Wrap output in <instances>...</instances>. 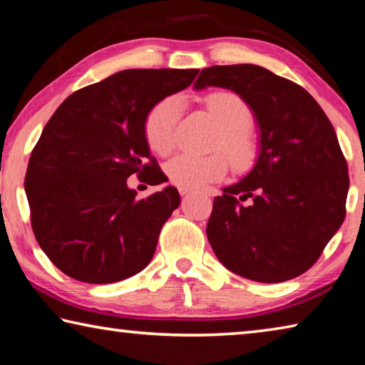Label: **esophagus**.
Listing matches in <instances>:
<instances>
[{
    "mask_svg": "<svg viewBox=\"0 0 365 365\" xmlns=\"http://www.w3.org/2000/svg\"><path fill=\"white\" fill-rule=\"evenodd\" d=\"M178 191H180V195H182V196H185V195H190V193H191V190H188V188H180Z\"/></svg>",
    "mask_w": 365,
    "mask_h": 365,
    "instance_id": "obj_1",
    "label": "esophagus"
}]
</instances>
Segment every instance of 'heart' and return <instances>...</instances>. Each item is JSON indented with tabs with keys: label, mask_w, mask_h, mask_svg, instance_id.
<instances>
[{
	"label": "heart",
	"mask_w": 365,
	"mask_h": 365,
	"mask_svg": "<svg viewBox=\"0 0 365 365\" xmlns=\"http://www.w3.org/2000/svg\"><path fill=\"white\" fill-rule=\"evenodd\" d=\"M182 96L172 95L160 100L146 115L145 137L148 145L158 154H169L177 143V123L183 114ZM206 108L220 127L219 146L232 163L245 168L255 156V143L248 135L252 113L242 98L230 91H217L206 98ZM228 164L224 156H197L183 153L170 160L165 172L180 188L196 190L217 182L227 174Z\"/></svg>",
	"instance_id": "1"
}]
</instances>
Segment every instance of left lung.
<instances>
[{
  "mask_svg": "<svg viewBox=\"0 0 365 365\" xmlns=\"http://www.w3.org/2000/svg\"><path fill=\"white\" fill-rule=\"evenodd\" d=\"M193 86L237 93L259 128L252 169L214 197L206 233L215 256L245 279H294L344 220L349 175L335 128L302 86L261 66L206 67Z\"/></svg>",
  "mask_w": 365,
  "mask_h": 365,
  "instance_id": "obj_1",
  "label": "left lung"
}]
</instances>
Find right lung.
<instances>
[{"label":"right lung","instance_id":"obj_1","mask_svg":"<svg viewBox=\"0 0 365 365\" xmlns=\"http://www.w3.org/2000/svg\"><path fill=\"white\" fill-rule=\"evenodd\" d=\"M197 72H117L72 93L48 120L29 160L26 195L36 242L66 275L103 285L150 264L180 195L168 185L138 200L127 178L146 174L151 185L164 183L145 137L146 115Z\"/></svg>","mask_w":365,"mask_h":365}]
</instances>
